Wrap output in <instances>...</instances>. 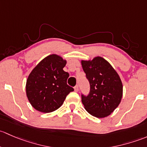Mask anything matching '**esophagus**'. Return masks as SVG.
<instances>
[{"instance_id":"34e87169","label":"esophagus","mask_w":147,"mask_h":147,"mask_svg":"<svg viewBox=\"0 0 147 147\" xmlns=\"http://www.w3.org/2000/svg\"><path fill=\"white\" fill-rule=\"evenodd\" d=\"M74 90H75L76 92L78 91V85H77V86H76L75 87H74Z\"/></svg>"}]
</instances>
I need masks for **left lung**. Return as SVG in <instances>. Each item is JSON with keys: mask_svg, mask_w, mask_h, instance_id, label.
Returning a JSON list of instances; mask_svg holds the SVG:
<instances>
[{"mask_svg": "<svg viewBox=\"0 0 147 147\" xmlns=\"http://www.w3.org/2000/svg\"><path fill=\"white\" fill-rule=\"evenodd\" d=\"M81 66L90 86L88 96L82 95L86 111L98 118L110 115L119 105L123 86L119 74L110 63L101 57L81 60Z\"/></svg>", "mask_w": 147, "mask_h": 147, "instance_id": "8db88e82", "label": "left lung"}]
</instances>
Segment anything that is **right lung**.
<instances>
[{
  "instance_id": "1",
  "label": "right lung",
  "mask_w": 147,
  "mask_h": 147,
  "mask_svg": "<svg viewBox=\"0 0 147 147\" xmlns=\"http://www.w3.org/2000/svg\"><path fill=\"white\" fill-rule=\"evenodd\" d=\"M66 60L57 54H51L42 60L29 74L26 95L35 110L51 113L62 105L66 96L74 91L68 86L69 74L63 70Z\"/></svg>"
}]
</instances>
